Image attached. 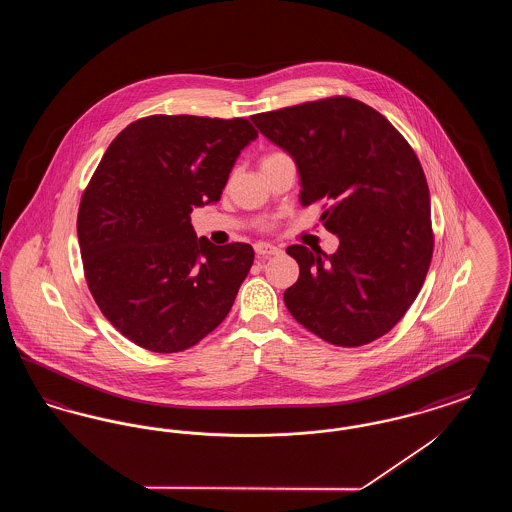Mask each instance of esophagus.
I'll use <instances>...</instances> for the list:
<instances>
[{
  "instance_id": "34e87169",
  "label": "esophagus",
  "mask_w": 512,
  "mask_h": 512,
  "mask_svg": "<svg viewBox=\"0 0 512 512\" xmlns=\"http://www.w3.org/2000/svg\"><path fill=\"white\" fill-rule=\"evenodd\" d=\"M282 249L276 245L270 244H255V253L257 257H270V255H278Z\"/></svg>"
}]
</instances>
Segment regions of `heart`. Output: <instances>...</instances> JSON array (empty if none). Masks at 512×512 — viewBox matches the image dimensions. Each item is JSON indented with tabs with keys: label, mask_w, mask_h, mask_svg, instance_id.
<instances>
[{
	"label": "heart",
	"mask_w": 512,
	"mask_h": 512,
	"mask_svg": "<svg viewBox=\"0 0 512 512\" xmlns=\"http://www.w3.org/2000/svg\"><path fill=\"white\" fill-rule=\"evenodd\" d=\"M276 155H282V153H278V151H276V153H268L267 157H276ZM267 157H265V159H267Z\"/></svg>",
	"instance_id": "heart-1"
}]
</instances>
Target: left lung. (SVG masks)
<instances>
[{
  "instance_id": "obj_1",
  "label": "left lung",
  "mask_w": 512,
  "mask_h": 512,
  "mask_svg": "<svg viewBox=\"0 0 512 512\" xmlns=\"http://www.w3.org/2000/svg\"><path fill=\"white\" fill-rule=\"evenodd\" d=\"M301 176V205H322L340 238L326 255L290 245L299 278L284 292L292 317L332 345L382 338L420 292L434 253L430 192L413 147L359 99L307 101L253 115ZM331 205H327V201Z\"/></svg>"
}]
</instances>
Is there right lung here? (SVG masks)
Returning <instances> with one entry per match:
<instances>
[{
  "label": "right lung",
  "instance_id": "right-lung-1",
  "mask_svg": "<svg viewBox=\"0 0 512 512\" xmlns=\"http://www.w3.org/2000/svg\"><path fill=\"white\" fill-rule=\"evenodd\" d=\"M255 138L247 119L151 115L107 147L80 199L76 230L90 293L124 338L178 353L230 313L253 247L197 238L190 213L219 201Z\"/></svg>",
  "mask_w": 512,
  "mask_h": 512
}]
</instances>
